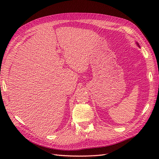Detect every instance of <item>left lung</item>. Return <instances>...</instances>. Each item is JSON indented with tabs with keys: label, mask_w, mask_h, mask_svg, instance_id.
Listing matches in <instances>:
<instances>
[{
	"label": "left lung",
	"mask_w": 159,
	"mask_h": 159,
	"mask_svg": "<svg viewBox=\"0 0 159 159\" xmlns=\"http://www.w3.org/2000/svg\"><path fill=\"white\" fill-rule=\"evenodd\" d=\"M136 44H137V45L139 47H140V46H139V43H138V42H136Z\"/></svg>",
	"instance_id": "1"
}]
</instances>
